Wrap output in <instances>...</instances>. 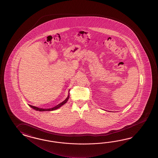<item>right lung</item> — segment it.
<instances>
[{"label":"right lung","mask_w":158,"mask_h":158,"mask_svg":"<svg viewBox=\"0 0 158 158\" xmlns=\"http://www.w3.org/2000/svg\"><path fill=\"white\" fill-rule=\"evenodd\" d=\"M69 95H68V96L67 98L64 100L63 102H61L60 103H59V104H57V106H55L54 107L51 108H47V109H44V108H40L37 107H35V106H31V105H29V106H30V107L32 108H33L34 110H36V111H54V110H57L60 107H61L63 105H64V104H65L66 103H67V102L68 100V99H69Z\"/></svg>","instance_id":"obj_1"}]
</instances>
